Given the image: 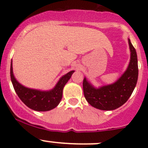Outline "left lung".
Masks as SVG:
<instances>
[{
	"instance_id": "8db88e82",
	"label": "left lung",
	"mask_w": 148,
	"mask_h": 148,
	"mask_svg": "<svg viewBox=\"0 0 148 148\" xmlns=\"http://www.w3.org/2000/svg\"><path fill=\"white\" fill-rule=\"evenodd\" d=\"M130 60L127 68L113 84L95 87L84 77L83 90L88 103L101 110H114L123 105L131 96L138 78V56L136 50L128 38Z\"/></svg>"
}]
</instances>
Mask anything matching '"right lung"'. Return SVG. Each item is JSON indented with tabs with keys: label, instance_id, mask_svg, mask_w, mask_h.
Segmentation results:
<instances>
[{
	"label": "right lung",
	"instance_id": "obj_1",
	"mask_svg": "<svg viewBox=\"0 0 148 148\" xmlns=\"http://www.w3.org/2000/svg\"><path fill=\"white\" fill-rule=\"evenodd\" d=\"M74 71H71L61 77L54 87L49 91L31 89L22 85L15 78L12 60L10 63V79L18 97L28 107L38 112H46L56 107L62 100L63 89Z\"/></svg>",
	"mask_w": 148,
	"mask_h": 148
}]
</instances>
